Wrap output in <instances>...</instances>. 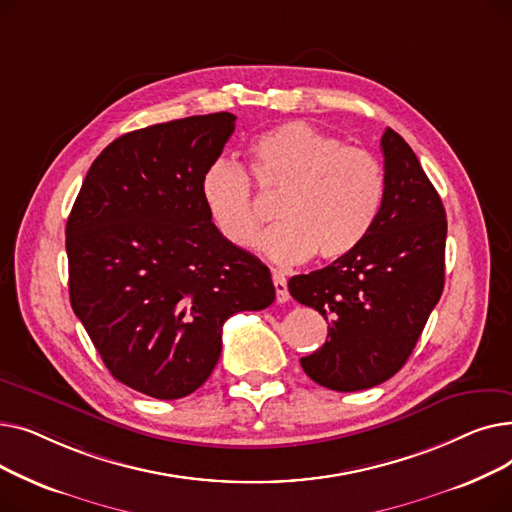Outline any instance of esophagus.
<instances>
[{"instance_id":"esophagus-1","label":"esophagus","mask_w":512,"mask_h":512,"mask_svg":"<svg viewBox=\"0 0 512 512\" xmlns=\"http://www.w3.org/2000/svg\"><path fill=\"white\" fill-rule=\"evenodd\" d=\"M272 280H274V288H276V301H278V303H286V301L290 299L286 278H284L282 274H274Z\"/></svg>"}]
</instances>
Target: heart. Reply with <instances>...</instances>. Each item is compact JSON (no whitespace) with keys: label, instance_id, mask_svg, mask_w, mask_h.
Masks as SVG:
<instances>
[{"label":"heart","instance_id":"obj_1","mask_svg":"<svg viewBox=\"0 0 512 512\" xmlns=\"http://www.w3.org/2000/svg\"><path fill=\"white\" fill-rule=\"evenodd\" d=\"M259 191L278 195L276 218L259 249L276 263H301L313 253L336 261L355 251L371 230L384 199L380 161L359 147L305 122L267 130L251 143ZM201 201L220 236L236 249L255 245L263 213L247 172L218 157L203 170Z\"/></svg>","mask_w":512,"mask_h":512}]
</instances>
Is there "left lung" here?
<instances>
[{"mask_svg": "<svg viewBox=\"0 0 512 512\" xmlns=\"http://www.w3.org/2000/svg\"><path fill=\"white\" fill-rule=\"evenodd\" d=\"M384 199L361 245L324 270L292 276L294 301L324 315L326 344L301 359L319 386H378L407 363L444 290L446 211L417 155L382 134Z\"/></svg>", "mask_w": 512, "mask_h": 512, "instance_id": "left-lung-1", "label": "left lung"}]
</instances>
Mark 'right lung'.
Wrapping results in <instances>:
<instances>
[{
	"label": "right lung",
	"instance_id": "1",
	"mask_svg": "<svg viewBox=\"0 0 512 512\" xmlns=\"http://www.w3.org/2000/svg\"><path fill=\"white\" fill-rule=\"evenodd\" d=\"M234 122L218 112L122 134L93 161L66 224L76 317L114 378L159 400L203 386L224 321L276 299L270 270L220 236L199 193Z\"/></svg>",
	"mask_w": 512,
	"mask_h": 512
}]
</instances>
